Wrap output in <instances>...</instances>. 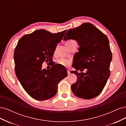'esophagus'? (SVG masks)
<instances>
[{"instance_id":"34e87169","label":"esophagus","mask_w":126,"mask_h":126,"mask_svg":"<svg viewBox=\"0 0 126 126\" xmlns=\"http://www.w3.org/2000/svg\"><path fill=\"white\" fill-rule=\"evenodd\" d=\"M67 72H68V75H69V74H70V70H69V69H67Z\"/></svg>"}]
</instances>
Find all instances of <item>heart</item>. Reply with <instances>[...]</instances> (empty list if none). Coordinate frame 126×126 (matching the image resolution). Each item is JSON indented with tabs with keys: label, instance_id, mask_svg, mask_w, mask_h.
<instances>
[{
	"label": "heart",
	"instance_id": "1",
	"mask_svg": "<svg viewBox=\"0 0 126 126\" xmlns=\"http://www.w3.org/2000/svg\"><path fill=\"white\" fill-rule=\"evenodd\" d=\"M75 44H77L76 41H75L74 40H69L67 42L66 44V47L67 48H68V47H70L72 46V45H74ZM58 63H59L62 64V65H63V66H69L70 64V61L69 60L66 59L62 58L58 60Z\"/></svg>",
	"mask_w": 126,
	"mask_h": 126
}]
</instances>
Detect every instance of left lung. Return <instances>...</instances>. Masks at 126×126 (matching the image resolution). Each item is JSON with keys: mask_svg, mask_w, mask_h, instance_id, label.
<instances>
[{"mask_svg": "<svg viewBox=\"0 0 126 126\" xmlns=\"http://www.w3.org/2000/svg\"><path fill=\"white\" fill-rule=\"evenodd\" d=\"M68 39L75 40L79 46L75 65H72L77 70L71 71L77 77L71 85L72 93L85 99L96 97L104 89L110 75L112 53L108 37L93 24L85 22L68 30L63 40ZM81 68L87 69L86 73H78Z\"/></svg>", "mask_w": 126, "mask_h": 126, "instance_id": "left-lung-1", "label": "left lung"}]
</instances>
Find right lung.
<instances>
[{
  "label": "right lung",
  "instance_id": "right-lung-1",
  "mask_svg": "<svg viewBox=\"0 0 126 126\" xmlns=\"http://www.w3.org/2000/svg\"><path fill=\"white\" fill-rule=\"evenodd\" d=\"M67 30L52 33L45 29L37 30L22 36L15 49V73L23 88L30 97L45 100L54 97L58 83L67 76V71L56 64L50 69H42L44 62L52 60L56 46Z\"/></svg>",
  "mask_w": 126,
  "mask_h": 126
}]
</instances>
